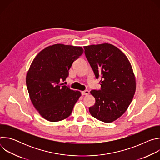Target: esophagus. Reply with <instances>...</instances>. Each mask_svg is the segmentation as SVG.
I'll list each match as a JSON object with an SVG mask.
<instances>
[{
	"label": "esophagus",
	"instance_id": "1",
	"mask_svg": "<svg viewBox=\"0 0 160 160\" xmlns=\"http://www.w3.org/2000/svg\"><path fill=\"white\" fill-rule=\"evenodd\" d=\"M89 93H90V92H89L88 90H84V91H82V95H83V96H84V95L87 96V95L89 94Z\"/></svg>",
	"mask_w": 160,
	"mask_h": 160
}]
</instances>
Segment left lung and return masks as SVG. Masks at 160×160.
I'll list each match as a JSON object with an SVG mask.
<instances>
[{"instance_id": "1", "label": "left lung", "mask_w": 160, "mask_h": 160, "mask_svg": "<svg viewBox=\"0 0 160 160\" xmlns=\"http://www.w3.org/2000/svg\"><path fill=\"white\" fill-rule=\"evenodd\" d=\"M83 48L96 78H101V89L90 91L96 103L89 112L101 122H112L123 115L135 94L136 80L132 65L125 54L112 44Z\"/></svg>"}]
</instances>
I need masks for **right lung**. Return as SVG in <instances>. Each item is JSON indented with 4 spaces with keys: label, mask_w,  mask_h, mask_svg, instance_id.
<instances>
[{
    "label": "right lung",
    "mask_w": 160,
    "mask_h": 160,
    "mask_svg": "<svg viewBox=\"0 0 160 160\" xmlns=\"http://www.w3.org/2000/svg\"><path fill=\"white\" fill-rule=\"evenodd\" d=\"M82 48L56 43L42 50L33 60L26 77L30 100L40 115L56 122L69 117L81 92L61 83L69 75Z\"/></svg>",
    "instance_id": "right-lung-1"
}]
</instances>
